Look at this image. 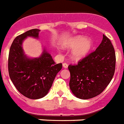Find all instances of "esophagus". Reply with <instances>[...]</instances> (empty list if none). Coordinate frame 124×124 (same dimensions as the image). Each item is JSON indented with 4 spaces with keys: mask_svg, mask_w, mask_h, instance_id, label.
Here are the masks:
<instances>
[{
    "mask_svg": "<svg viewBox=\"0 0 124 124\" xmlns=\"http://www.w3.org/2000/svg\"><path fill=\"white\" fill-rule=\"evenodd\" d=\"M62 66H63V68H68V64L67 63H64V64H62Z\"/></svg>",
    "mask_w": 124,
    "mask_h": 124,
    "instance_id": "obj_1",
    "label": "esophagus"
}]
</instances>
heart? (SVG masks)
Masks as SVG:
<instances>
[{
	"label": "heart",
	"instance_id": "b5f03b06",
	"mask_svg": "<svg viewBox=\"0 0 124 124\" xmlns=\"http://www.w3.org/2000/svg\"><path fill=\"white\" fill-rule=\"evenodd\" d=\"M63 46L65 48H74L71 52V57L74 60H80L89 53L93 42L90 39H85L84 36H76L68 40Z\"/></svg>",
	"mask_w": 124,
	"mask_h": 124
}]
</instances>
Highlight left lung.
<instances>
[{
  "instance_id": "left-lung-1",
  "label": "left lung",
  "mask_w": 124,
  "mask_h": 124,
  "mask_svg": "<svg viewBox=\"0 0 124 124\" xmlns=\"http://www.w3.org/2000/svg\"><path fill=\"white\" fill-rule=\"evenodd\" d=\"M115 51L111 42L103 35L99 46L93 52L70 64V87L80 99H89L100 94L109 84L115 71Z\"/></svg>"
}]
</instances>
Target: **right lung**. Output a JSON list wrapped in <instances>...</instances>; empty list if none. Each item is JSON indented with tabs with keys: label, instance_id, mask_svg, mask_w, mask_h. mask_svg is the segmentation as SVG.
Segmentation results:
<instances>
[{
	"label": "right lung",
	"instance_id": "right-lung-1",
	"mask_svg": "<svg viewBox=\"0 0 124 124\" xmlns=\"http://www.w3.org/2000/svg\"><path fill=\"white\" fill-rule=\"evenodd\" d=\"M40 30L33 29L16 37L11 46L8 57V71L13 84L24 96L39 99L46 95L56 74L62 68L56 64L46 49L38 58H28L24 54L22 42L28 37L39 39Z\"/></svg>",
	"mask_w": 124,
	"mask_h": 124
}]
</instances>
